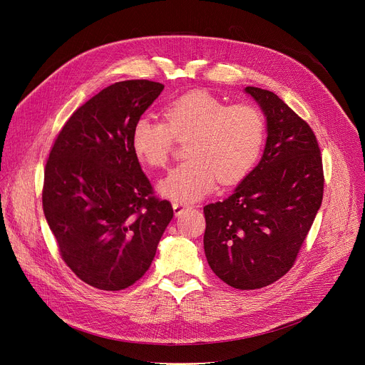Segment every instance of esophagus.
Masks as SVG:
<instances>
[{"label": "esophagus", "mask_w": 365, "mask_h": 365, "mask_svg": "<svg viewBox=\"0 0 365 365\" xmlns=\"http://www.w3.org/2000/svg\"><path fill=\"white\" fill-rule=\"evenodd\" d=\"M190 207L185 202H173V210H175V216H180L185 210H189Z\"/></svg>", "instance_id": "obj_1"}]
</instances>
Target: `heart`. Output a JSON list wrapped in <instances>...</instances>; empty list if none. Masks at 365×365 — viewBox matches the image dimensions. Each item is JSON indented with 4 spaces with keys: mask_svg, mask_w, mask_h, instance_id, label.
Listing matches in <instances>:
<instances>
[{
    "mask_svg": "<svg viewBox=\"0 0 365 365\" xmlns=\"http://www.w3.org/2000/svg\"><path fill=\"white\" fill-rule=\"evenodd\" d=\"M163 121L140 117L130 143L139 161L164 168L176 139L185 140L186 161L161 180L160 192L171 200L194 202L223 185L242 180L256 164L264 139L260 110L248 103L226 105L205 90L189 91L168 102Z\"/></svg>",
    "mask_w": 365,
    "mask_h": 365,
    "instance_id": "b5f03b06",
    "label": "heart"
}]
</instances>
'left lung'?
<instances>
[{
  "label": "left lung",
  "instance_id": "1",
  "mask_svg": "<svg viewBox=\"0 0 365 365\" xmlns=\"http://www.w3.org/2000/svg\"><path fill=\"white\" fill-rule=\"evenodd\" d=\"M245 93L266 117L263 157L231 197L204 207V252L223 282L256 290L293 267L322 202L324 171L309 124L269 90Z\"/></svg>",
  "mask_w": 365,
  "mask_h": 365
}]
</instances>
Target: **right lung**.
<instances>
[{
    "label": "right lung",
    "mask_w": 365,
    "mask_h": 365,
    "mask_svg": "<svg viewBox=\"0 0 365 365\" xmlns=\"http://www.w3.org/2000/svg\"><path fill=\"white\" fill-rule=\"evenodd\" d=\"M148 80L115 83L76 109L44 170L43 210L63 262L81 281L118 292L140 279L173 219L130 143L131 128L161 94Z\"/></svg>",
    "instance_id": "right-lung-1"
}]
</instances>
